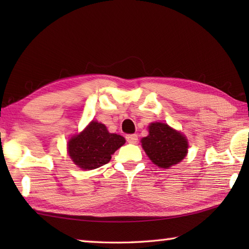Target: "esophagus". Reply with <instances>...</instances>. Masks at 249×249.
Wrapping results in <instances>:
<instances>
[{
  "instance_id": "34e87169",
  "label": "esophagus",
  "mask_w": 249,
  "mask_h": 249,
  "mask_svg": "<svg viewBox=\"0 0 249 249\" xmlns=\"http://www.w3.org/2000/svg\"><path fill=\"white\" fill-rule=\"evenodd\" d=\"M126 141H127L129 144H136L138 141V136L137 135H126Z\"/></svg>"
}]
</instances>
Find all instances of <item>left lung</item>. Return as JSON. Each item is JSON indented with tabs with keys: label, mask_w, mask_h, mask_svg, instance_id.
<instances>
[{
	"label": "left lung",
	"mask_w": 249,
	"mask_h": 249,
	"mask_svg": "<svg viewBox=\"0 0 249 249\" xmlns=\"http://www.w3.org/2000/svg\"><path fill=\"white\" fill-rule=\"evenodd\" d=\"M142 146L151 161L160 168L180 162L188 151V142L183 135L159 122L149 125V135L142 138Z\"/></svg>",
	"instance_id": "left-lung-1"
}]
</instances>
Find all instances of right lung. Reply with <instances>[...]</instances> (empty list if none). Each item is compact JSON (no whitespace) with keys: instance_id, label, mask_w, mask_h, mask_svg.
Returning a JSON list of instances; mask_svg holds the SVG:
<instances>
[{"instance_id":"right-lung-1","label":"right lung","mask_w":249,"mask_h":249,"mask_svg":"<svg viewBox=\"0 0 249 249\" xmlns=\"http://www.w3.org/2000/svg\"><path fill=\"white\" fill-rule=\"evenodd\" d=\"M125 144V138L111 134L104 124L92 121L81 134L68 142L69 156L79 168L91 170L107 163L112 155Z\"/></svg>"}]
</instances>
